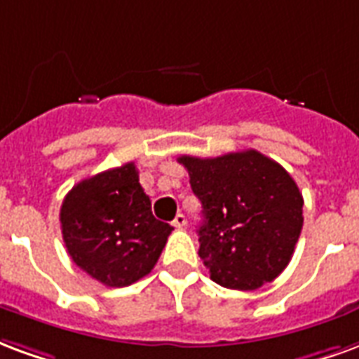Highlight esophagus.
Returning a JSON list of instances; mask_svg holds the SVG:
<instances>
[{"mask_svg":"<svg viewBox=\"0 0 359 359\" xmlns=\"http://www.w3.org/2000/svg\"><path fill=\"white\" fill-rule=\"evenodd\" d=\"M171 224L175 228H184V226H187V217H184L182 213H179L177 217H175V220H172Z\"/></svg>","mask_w":359,"mask_h":359,"instance_id":"34e87169","label":"esophagus"}]
</instances>
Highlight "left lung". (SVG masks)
I'll use <instances>...</instances> for the list:
<instances>
[{
  "label": "left lung",
  "instance_id": "8db88e82",
  "mask_svg": "<svg viewBox=\"0 0 359 359\" xmlns=\"http://www.w3.org/2000/svg\"><path fill=\"white\" fill-rule=\"evenodd\" d=\"M203 207L200 257L215 283L253 291L276 280L302 230V194L280 163L257 150L180 156Z\"/></svg>",
  "mask_w": 359,
  "mask_h": 359
}]
</instances>
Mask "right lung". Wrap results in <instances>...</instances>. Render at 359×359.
I'll use <instances>...</instances> for the list:
<instances>
[{"label": "right lung", "instance_id": "obj_1", "mask_svg": "<svg viewBox=\"0 0 359 359\" xmlns=\"http://www.w3.org/2000/svg\"><path fill=\"white\" fill-rule=\"evenodd\" d=\"M72 261L106 287H126L152 272L172 226L152 215L135 163L78 182L60 207Z\"/></svg>", "mask_w": 359, "mask_h": 359}]
</instances>
